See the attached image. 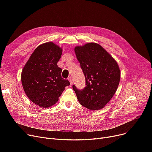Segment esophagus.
Returning <instances> with one entry per match:
<instances>
[{"label": "esophagus", "mask_w": 152, "mask_h": 152, "mask_svg": "<svg viewBox=\"0 0 152 152\" xmlns=\"http://www.w3.org/2000/svg\"><path fill=\"white\" fill-rule=\"evenodd\" d=\"M68 80H69V83H70V84H73V79H72V77H69L68 78Z\"/></svg>", "instance_id": "1"}]
</instances>
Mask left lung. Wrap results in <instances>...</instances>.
<instances>
[{
  "mask_svg": "<svg viewBox=\"0 0 152 152\" xmlns=\"http://www.w3.org/2000/svg\"><path fill=\"white\" fill-rule=\"evenodd\" d=\"M75 52L86 78L83 90L73 88L81 105L91 110L104 108L118 89L121 73L117 62L99 44L76 46Z\"/></svg>",
  "mask_w": 152,
  "mask_h": 152,
  "instance_id": "left-lung-1",
  "label": "left lung"
}]
</instances>
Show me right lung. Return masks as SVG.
I'll return each instance as SVG.
<instances>
[{
  "label": "right lung",
  "mask_w": 152,
  "mask_h": 152,
  "mask_svg": "<svg viewBox=\"0 0 152 152\" xmlns=\"http://www.w3.org/2000/svg\"><path fill=\"white\" fill-rule=\"evenodd\" d=\"M62 49L52 42L39 45L23 67L21 79L23 89L29 100L42 108L57 103L65 87L69 85L61 76L57 65Z\"/></svg>",
  "instance_id": "obj_1"
}]
</instances>
